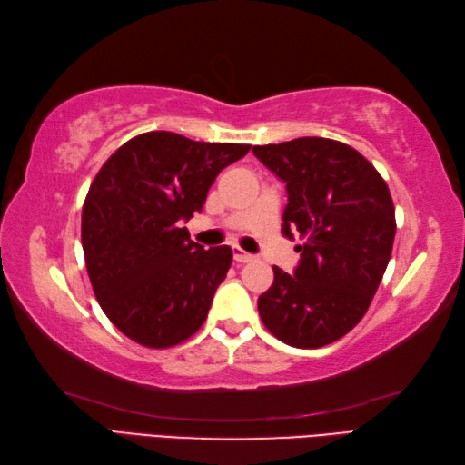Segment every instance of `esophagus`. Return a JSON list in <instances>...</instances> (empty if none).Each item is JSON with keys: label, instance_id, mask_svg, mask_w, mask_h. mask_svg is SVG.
I'll use <instances>...</instances> for the list:
<instances>
[{"label": "esophagus", "instance_id": "34e87169", "mask_svg": "<svg viewBox=\"0 0 465 465\" xmlns=\"http://www.w3.org/2000/svg\"><path fill=\"white\" fill-rule=\"evenodd\" d=\"M233 261L240 262V264H246V262L254 261V256L248 254V252H243V250L238 248V246H233Z\"/></svg>", "mask_w": 465, "mask_h": 465}]
</instances>
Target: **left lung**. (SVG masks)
<instances>
[{
	"label": "left lung",
	"mask_w": 465,
	"mask_h": 465,
	"mask_svg": "<svg viewBox=\"0 0 465 465\" xmlns=\"http://www.w3.org/2000/svg\"><path fill=\"white\" fill-rule=\"evenodd\" d=\"M287 184L282 233L305 240L293 274L274 266L258 297L266 330L295 349H320L355 328L388 269L396 209L380 172L357 149L324 137L252 147Z\"/></svg>",
	"instance_id": "1"
}]
</instances>
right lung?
Returning <instances> with one entry per match:
<instances>
[{"label": "right lung", "mask_w": 465, "mask_h": 465, "mask_svg": "<svg viewBox=\"0 0 465 465\" xmlns=\"http://www.w3.org/2000/svg\"><path fill=\"white\" fill-rule=\"evenodd\" d=\"M248 152L152 131L116 149L94 178L82 211L85 269L102 312L131 341L168 349L207 320L232 248L204 250L183 223Z\"/></svg>", "instance_id": "obj_1"}]
</instances>
